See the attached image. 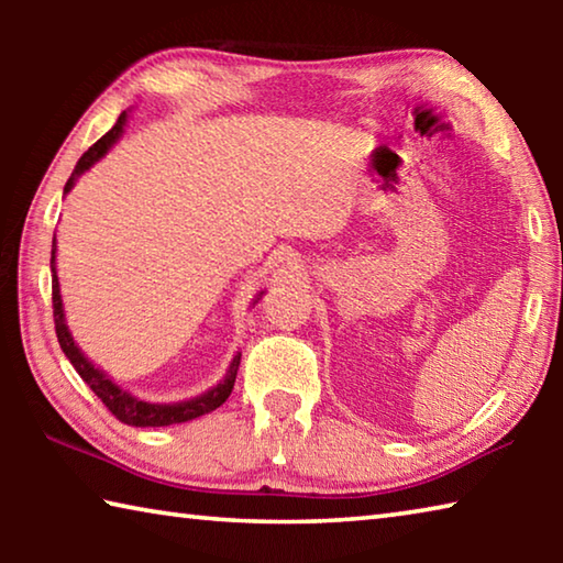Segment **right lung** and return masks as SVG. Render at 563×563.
Segmentation results:
<instances>
[{
    "label": "right lung",
    "instance_id": "add662e5",
    "mask_svg": "<svg viewBox=\"0 0 563 563\" xmlns=\"http://www.w3.org/2000/svg\"><path fill=\"white\" fill-rule=\"evenodd\" d=\"M126 119H129V113L123 111L119 121L113 123V129L107 133V136H101L97 144H93L87 151V154L79 158V164H76L74 174L69 176V180H66L64 196L74 188V184L79 180V176L87 174V170L93 164H97L99 158L109 154V148L121 139L123 126H126ZM263 292L265 290L255 295L253 305L263 298ZM52 302H54L56 338H59V345L64 350V355L69 357V362L74 365L76 373L81 375L84 383H87L93 389V395H97L101 402L109 407V412L117 419H121L123 424H131V427H168V424L190 422V419L213 412V409L221 407L228 399V395L233 393L238 365H241V352H238V355L231 360V367H228V373H225L221 383H218L211 389H206L203 395H196L190 399H180V402H146V399L131 395L129 389H123V387L113 383V379L107 373H103V369H99L87 355H84L79 345H76L74 338H71L69 325H66L62 290H59V275H56V235H54V243H52Z\"/></svg>",
    "mask_w": 563,
    "mask_h": 563
}]
</instances>
